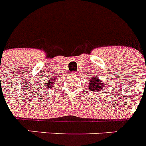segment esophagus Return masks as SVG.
Instances as JSON below:
<instances>
[{
    "mask_svg": "<svg viewBox=\"0 0 146 146\" xmlns=\"http://www.w3.org/2000/svg\"><path fill=\"white\" fill-rule=\"evenodd\" d=\"M72 74H73V75H76V73H75V72H73V73H72Z\"/></svg>",
    "mask_w": 146,
    "mask_h": 146,
    "instance_id": "34e87169",
    "label": "esophagus"
}]
</instances>
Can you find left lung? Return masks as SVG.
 <instances>
[{
    "mask_svg": "<svg viewBox=\"0 0 146 146\" xmlns=\"http://www.w3.org/2000/svg\"><path fill=\"white\" fill-rule=\"evenodd\" d=\"M88 85L89 89L91 91L100 92V91L103 90V89L104 88L105 84L104 82H101L98 77H91V78L89 81Z\"/></svg>",
    "mask_w": 146,
    "mask_h": 146,
    "instance_id": "obj_1",
    "label": "left lung"
}]
</instances>
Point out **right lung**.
<instances>
[{
    "mask_svg": "<svg viewBox=\"0 0 146 146\" xmlns=\"http://www.w3.org/2000/svg\"><path fill=\"white\" fill-rule=\"evenodd\" d=\"M54 78H52V79H50V80L47 81V83L45 84V86L46 87H48V88H51V87H53V84L54 83Z\"/></svg>",
    "mask_w": 146,
    "mask_h": 146,
    "instance_id": "add662e5",
    "label": "right lung"
}]
</instances>
